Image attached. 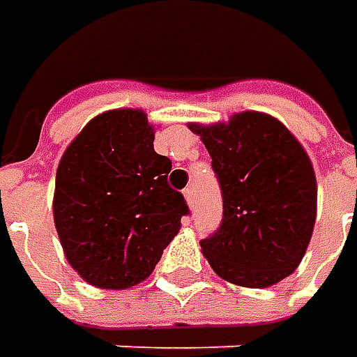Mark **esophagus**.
<instances>
[{"instance_id":"1","label":"esophagus","mask_w":357,"mask_h":357,"mask_svg":"<svg viewBox=\"0 0 357 357\" xmlns=\"http://www.w3.org/2000/svg\"><path fill=\"white\" fill-rule=\"evenodd\" d=\"M183 195H185V199L188 204H192V200H195V192H192V188L190 186H186L185 190H183Z\"/></svg>"}]
</instances>
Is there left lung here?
<instances>
[{
	"label": "left lung",
	"instance_id": "obj_1",
	"mask_svg": "<svg viewBox=\"0 0 357 357\" xmlns=\"http://www.w3.org/2000/svg\"><path fill=\"white\" fill-rule=\"evenodd\" d=\"M188 129L206 146L222 192V222L200 240L208 264L244 288L290 276L316 222V176L302 144L278 119L256 111Z\"/></svg>",
	"mask_w": 357,
	"mask_h": 357
}]
</instances>
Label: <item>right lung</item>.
<instances>
[{"instance_id":"add662e5","label":"right lung","mask_w":357,"mask_h":357,"mask_svg":"<svg viewBox=\"0 0 357 357\" xmlns=\"http://www.w3.org/2000/svg\"><path fill=\"white\" fill-rule=\"evenodd\" d=\"M155 130L139 109L89 121L63 153L53 218L69 264L97 288L123 290L155 270L188 214L155 153Z\"/></svg>"}]
</instances>
